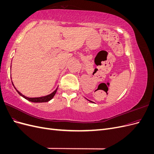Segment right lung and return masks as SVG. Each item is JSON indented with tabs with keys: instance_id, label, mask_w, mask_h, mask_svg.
Listing matches in <instances>:
<instances>
[{
	"instance_id": "obj_1",
	"label": "right lung",
	"mask_w": 154,
	"mask_h": 154,
	"mask_svg": "<svg viewBox=\"0 0 154 154\" xmlns=\"http://www.w3.org/2000/svg\"><path fill=\"white\" fill-rule=\"evenodd\" d=\"M13 85L14 86L13 83ZM15 88L16 89V88L15 87ZM57 89L58 88L56 89L53 92L51 93V94L48 95V96H42V97H26L25 96L23 95L22 94H21V93L18 91V90L16 89V91H17V92L21 96H22L23 97H24L25 99L29 101H31V102H34V103H44V102H48L49 101H50L51 99L53 98V97L54 96L56 92H57Z\"/></svg>"
}]
</instances>
